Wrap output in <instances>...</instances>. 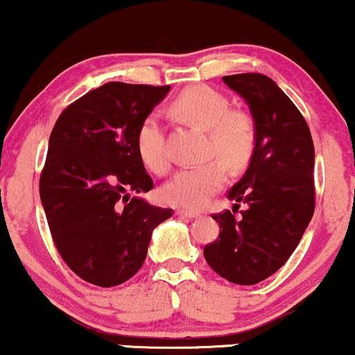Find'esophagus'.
Wrapping results in <instances>:
<instances>
[{"instance_id":"esophagus-1","label":"esophagus","mask_w":355,"mask_h":355,"mask_svg":"<svg viewBox=\"0 0 355 355\" xmlns=\"http://www.w3.org/2000/svg\"><path fill=\"white\" fill-rule=\"evenodd\" d=\"M177 215L178 217H185V218H197L198 215L200 214H197V211H191V210H177Z\"/></svg>"}]
</instances>
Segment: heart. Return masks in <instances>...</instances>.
<instances>
[{
    "label": "heart",
    "mask_w": 355,
    "mask_h": 355,
    "mask_svg": "<svg viewBox=\"0 0 355 355\" xmlns=\"http://www.w3.org/2000/svg\"><path fill=\"white\" fill-rule=\"evenodd\" d=\"M172 112L187 123L207 130V157H220L234 170L243 168L250 162L257 146L254 118L242 110H230V101L217 89L207 85L183 89L172 101ZM135 145L146 168L155 173L168 170L170 155L165 128L157 115H148L141 120ZM223 162L211 158L200 165L180 170L164 185L162 198L182 209H202L227 180V166Z\"/></svg>",
    "instance_id": "obj_1"
}]
</instances>
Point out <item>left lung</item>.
I'll return each instance as SVG.
<instances>
[{"label":"left lung","instance_id":"1","mask_svg":"<svg viewBox=\"0 0 355 355\" xmlns=\"http://www.w3.org/2000/svg\"><path fill=\"white\" fill-rule=\"evenodd\" d=\"M222 80L247 101L257 146L245 175L229 190L230 200L237 202L234 209L243 201L248 210L240 219L230 210L214 214L220 234L203 255L229 282L254 285L287 262L311 222L315 209L313 141L302 113L274 80L260 73Z\"/></svg>","mask_w":355,"mask_h":355}]
</instances>
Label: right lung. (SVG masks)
<instances>
[{
	"label": "right lung",
	"instance_id": "obj_1",
	"mask_svg": "<svg viewBox=\"0 0 355 355\" xmlns=\"http://www.w3.org/2000/svg\"><path fill=\"white\" fill-rule=\"evenodd\" d=\"M168 89L110 81L68 105L53 126L40 177L48 227L64 263L98 287L132 279L153 229L173 214L137 195L153 189L137 130Z\"/></svg>",
	"mask_w": 355,
	"mask_h": 355
}]
</instances>
